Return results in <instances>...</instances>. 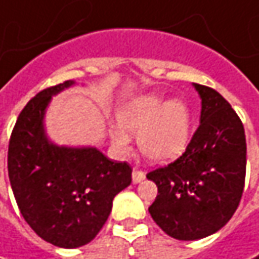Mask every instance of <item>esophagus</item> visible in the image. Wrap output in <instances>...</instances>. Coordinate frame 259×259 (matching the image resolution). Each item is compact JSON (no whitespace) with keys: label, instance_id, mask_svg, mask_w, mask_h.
Wrapping results in <instances>:
<instances>
[{"label":"esophagus","instance_id":"obj_1","mask_svg":"<svg viewBox=\"0 0 259 259\" xmlns=\"http://www.w3.org/2000/svg\"><path fill=\"white\" fill-rule=\"evenodd\" d=\"M144 179H145L144 171H141V170H134V171H133V183L134 184L141 183Z\"/></svg>","mask_w":259,"mask_h":259}]
</instances>
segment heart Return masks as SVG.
<instances>
[{
  "label": "heart",
  "instance_id": "heart-1",
  "mask_svg": "<svg viewBox=\"0 0 259 259\" xmlns=\"http://www.w3.org/2000/svg\"><path fill=\"white\" fill-rule=\"evenodd\" d=\"M119 126L111 130L112 143L126 151L130 137H138L144 157L155 164H165L183 154L192 137V111L182 99L163 95H140L131 99L118 114Z\"/></svg>",
  "mask_w": 259,
  "mask_h": 259
}]
</instances>
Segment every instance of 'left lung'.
I'll return each instance as SVG.
<instances>
[{"label":"left lung","mask_w":259,"mask_h":259,"mask_svg":"<svg viewBox=\"0 0 259 259\" xmlns=\"http://www.w3.org/2000/svg\"><path fill=\"white\" fill-rule=\"evenodd\" d=\"M200 125L184 154L147 174L158 194L148 212L168 236L196 241L218 232L241 202L246 170L244 125L221 94L193 83Z\"/></svg>","instance_id":"8db88e82"}]
</instances>
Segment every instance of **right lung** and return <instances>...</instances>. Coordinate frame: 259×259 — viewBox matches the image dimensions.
Instances as JSON below:
<instances>
[{"label":"right lung","instance_id":"1","mask_svg":"<svg viewBox=\"0 0 259 259\" xmlns=\"http://www.w3.org/2000/svg\"><path fill=\"white\" fill-rule=\"evenodd\" d=\"M75 80L49 88L25 105L8 147V177L31 229L59 248L89 244L102 229L116 194L131 184V167L92 145H59L46 131L52 98Z\"/></svg>","mask_w":259,"mask_h":259}]
</instances>
